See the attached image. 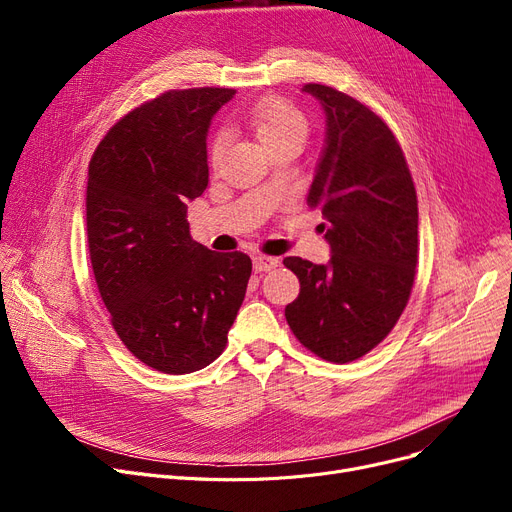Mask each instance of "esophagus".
I'll use <instances>...</instances> for the list:
<instances>
[{
  "instance_id": "esophagus-1",
  "label": "esophagus",
  "mask_w": 512,
  "mask_h": 512,
  "mask_svg": "<svg viewBox=\"0 0 512 512\" xmlns=\"http://www.w3.org/2000/svg\"><path fill=\"white\" fill-rule=\"evenodd\" d=\"M276 265H278V259H274V257H267V255H255L253 257V270L259 272V274L274 270Z\"/></svg>"
}]
</instances>
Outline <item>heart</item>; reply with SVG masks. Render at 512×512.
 Segmentation results:
<instances>
[{
    "label": "heart",
    "mask_w": 512,
    "mask_h": 512,
    "mask_svg": "<svg viewBox=\"0 0 512 512\" xmlns=\"http://www.w3.org/2000/svg\"><path fill=\"white\" fill-rule=\"evenodd\" d=\"M247 122L253 128V132L257 134L259 143L270 153L278 151L280 147L292 145V143L303 145L307 139V132H309L307 120L297 110V107L290 105L284 99H276V97L259 101L251 110ZM224 147H226V134H218L211 145L213 164H218L220 161Z\"/></svg>",
    "instance_id": "heart-1"
}]
</instances>
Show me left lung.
<instances>
[{
  "mask_svg": "<svg viewBox=\"0 0 512 512\" xmlns=\"http://www.w3.org/2000/svg\"><path fill=\"white\" fill-rule=\"evenodd\" d=\"M326 114L309 205L330 245L328 263L286 257L301 292L290 330L317 357L348 363L369 353L405 311L417 267V195L405 155L380 116L326 85H305Z\"/></svg>",
  "mask_w": 512,
  "mask_h": 512,
  "instance_id": "obj_1",
  "label": "left lung"
}]
</instances>
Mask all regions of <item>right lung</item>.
<instances>
[{
    "label": "right lung",
    "mask_w": 512,
    "mask_h": 512,
    "mask_svg": "<svg viewBox=\"0 0 512 512\" xmlns=\"http://www.w3.org/2000/svg\"><path fill=\"white\" fill-rule=\"evenodd\" d=\"M234 89L159 95L124 116L93 153L87 236L112 326L145 365L193 373L218 359L245 299L251 259L191 238L186 203L209 180L207 132Z\"/></svg>",
    "instance_id": "obj_1"
}]
</instances>
